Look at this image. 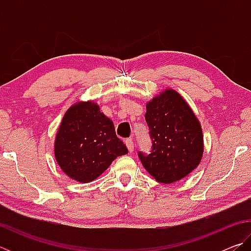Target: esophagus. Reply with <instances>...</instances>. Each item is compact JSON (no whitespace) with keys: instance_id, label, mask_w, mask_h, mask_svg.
I'll list each match as a JSON object with an SVG mask.
<instances>
[{"instance_id":"obj_1","label":"esophagus","mask_w":251,"mask_h":251,"mask_svg":"<svg viewBox=\"0 0 251 251\" xmlns=\"http://www.w3.org/2000/svg\"><path fill=\"white\" fill-rule=\"evenodd\" d=\"M125 144H126L127 148H128L129 152H133V151H134V143H133V139H131V138H129V139H126V141H125Z\"/></svg>"}]
</instances>
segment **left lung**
Returning <instances> with one entry per match:
<instances>
[{
	"label": "left lung",
	"instance_id": "obj_1",
	"mask_svg": "<svg viewBox=\"0 0 251 251\" xmlns=\"http://www.w3.org/2000/svg\"><path fill=\"white\" fill-rule=\"evenodd\" d=\"M151 152H138L146 171L161 182L173 184L189 175L203 154L201 122L179 93L166 88L146 104Z\"/></svg>",
	"mask_w": 251,
	"mask_h": 251
}]
</instances>
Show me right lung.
I'll use <instances>...</instances> for the list:
<instances>
[{
	"label": "right lung",
	"instance_id": "obj_1",
	"mask_svg": "<svg viewBox=\"0 0 251 251\" xmlns=\"http://www.w3.org/2000/svg\"><path fill=\"white\" fill-rule=\"evenodd\" d=\"M128 150L116 136L112 120L93 100H78L66 110L55 136L54 156L71 179L90 182Z\"/></svg>",
	"mask_w": 251,
	"mask_h": 251
}]
</instances>
